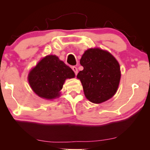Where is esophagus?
Returning <instances> with one entry per match:
<instances>
[{
  "instance_id": "obj_1",
  "label": "esophagus",
  "mask_w": 150,
  "mask_h": 150,
  "mask_svg": "<svg viewBox=\"0 0 150 150\" xmlns=\"http://www.w3.org/2000/svg\"><path fill=\"white\" fill-rule=\"evenodd\" d=\"M71 69H73L74 71L75 74L77 75V74H78V69H77V67H76V66H73L72 67H71Z\"/></svg>"
}]
</instances>
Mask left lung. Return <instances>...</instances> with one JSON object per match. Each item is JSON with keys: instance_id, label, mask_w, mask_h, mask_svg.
<instances>
[{"instance_id": "8db88e82", "label": "left lung", "mask_w": 150, "mask_h": 150, "mask_svg": "<svg viewBox=\"0 0 150 150\" xmlns=\"http://www.w3.org/2000/svg\"><path fill=\"white\" fill-rule=\"evenodd\" d=\"M80 63L84 69L77 78L90 102L100 104L115 94L121 79L120 66L110 52L98 48L88 49Z\"/></svg>"}]
</instances>
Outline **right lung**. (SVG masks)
Segmentation results:
<instances>
[{
  "mask_svg": "<svg viewBox=\"0 0 150 150\" xmlns=\"http://www.w3.org/2000/svg\"><path fill=\"white\" fill-rule=\"evenodd\" d=\"M74 77L72 69L58 57L48 55L30 71L28 81L33 91L38 96L53 100L60 96L65 80Z\"/></svg>",
  "mask_w": 150,
  "mask_h": 150,
  "instance_id": "obj_1",
  "label": "right lung"
}]
</instances>
